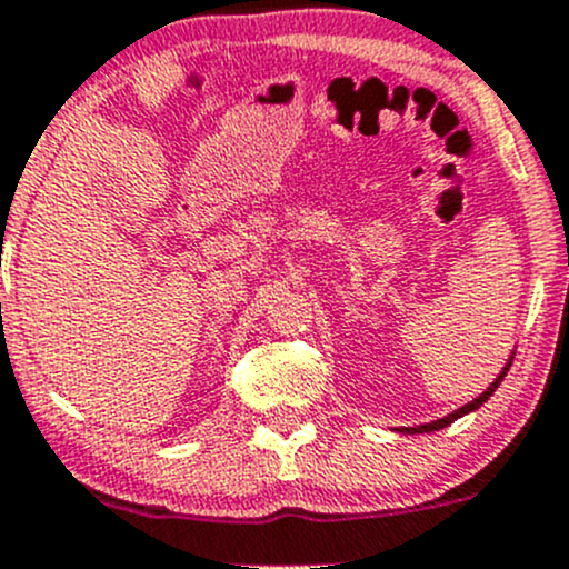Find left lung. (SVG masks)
<instances>
[{
    "label": "left lung",
    "mask_w": 569,
    "mask_h": 569,
    "mask_svg": "<svg viewBox=\"0 0 569 569\" xmlns=\"http://www.w3.org/2000/svg\"><path fill=\"white\" fill-rule=\"evenodd\" d=\"M513 356H516V351L510 353V359H508V365L502 367V370H499V376L495 378V383L489 386V389L483 391V395H478L476 399H472V402H467V405H461V408H457L453 410V413H448V416H442V418H437V421H429V423H418V427H399L397 432H402V435H427V432H437V429H442V427H448V423H453L457 421V418H461V416H467V413H476V410L480 408V405L486 402V399H489L491 395H495L497 391V386L502 383L505 380V376H508V370H510V365H513Z\"/></svg>",
    "instance_id": "obj_1"
}]
</instances>
